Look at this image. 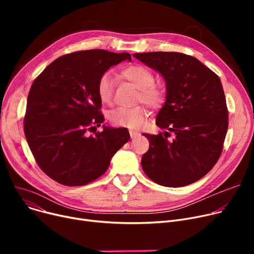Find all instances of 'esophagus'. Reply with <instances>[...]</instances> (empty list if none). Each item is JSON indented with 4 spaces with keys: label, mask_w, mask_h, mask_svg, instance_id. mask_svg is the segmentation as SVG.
<instances>
[{
    "label": "esophagus",
    "mask_w": 254,
    "mask_h": 254,
    "mask_svg": "<svg viewBox=\"0 0 254 254\" xmlns=\"http://www.w3.org/2000/svg\"><path fill=\"white\" fill-rule=\"evenodd\" d=\"M128 131H129V136H130V138H131V139L137 138V137L140 135V132H139V131L134 130V129H129Z\"/></svg>",
    "instance_id": "34e87169"
}]
</instances>
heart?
Masks as SVG:
<instances>
[{"label":"heart","instance_id":"obj_1","mask_svg":"<svg viewBox=\"0 0 254 254\" xmlns=\"http://www.w3.org/2000/svg\"><path fill=\"white\" fill-rule=\"evenodd\" d=\"M125 79L134 84L138 89V102H143L151 108H158L166 100V91L158 84H155L153 73L144 65L132 64L123 69L120 72ZM115 89L114 78L110 73H104L98 81L97 92L103 104H111ZM148 110L144 105H138L131 108L120 107L109 114L110 123L116 127L128 128H139L143 126Z\"/></svg>","mask_w":254,"mask_h":254}]
</instances>
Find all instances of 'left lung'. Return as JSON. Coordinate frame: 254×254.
<instances>
[{
  "label": "left lung",
  "instance_id": "1",
  "mask_svg": "<svg viewBox=\"0 0 254 254\" xmlns=\"http://www.w3.org/2000/svg\"><path fill=\"white\" fill-rule=\"evenodd\" d=\"M134 57L163 75L167 98L156 116L165 131L143 134L149 149L142 168L152 181L181 188L203 178L221 155L229 114L219 77L195 58L180 52H144ZM175 134L172 141L169 132Z\"/></svg>",
  "mask_w": 254,
  "mask_h": 254
}]
</instances>
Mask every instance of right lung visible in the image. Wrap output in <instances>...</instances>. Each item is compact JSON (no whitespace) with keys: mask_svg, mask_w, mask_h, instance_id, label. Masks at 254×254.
I'll use <instances>...</instances> for the list:
<instances>
[{"mask_svg":"<svg viewBox=\"0 0 254 254\" xmlns=\"http://www.w3.org/2000/svg\"><path fill=\"white\" fill-rule=\"evenodd\" d=\"M129 53L103 49L76 51L47 65L32 84L23 119L24 135L36 163L47 176L66 186L101 177L112 156L129 140L126 127L103 126L97 92L100 77Z\"/></svg>","mask_w":254,"mask_h":254,"instance_id":"add662e5","label":"right lung"}]
</instances>
